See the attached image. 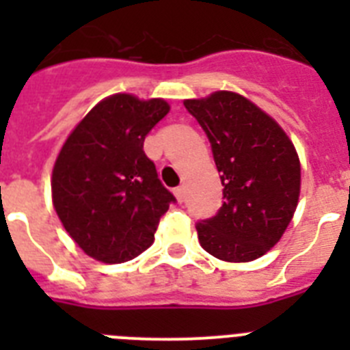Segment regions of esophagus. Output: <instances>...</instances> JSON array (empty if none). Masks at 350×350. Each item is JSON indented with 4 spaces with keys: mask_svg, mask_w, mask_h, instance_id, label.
I'll return each instance as SVG.
<instances>
[{
    "mask_svg": "<svg viewBox=\"0 0 350 350\" xmlns=\"http://www.w3.org/2000/svg\"><path fill=\"white\" fill-rule=\"evenodd\" d=\"M173 194H175V198H177V202L178 203H182L185 200V191H184V187H177V189H173Z\"/></svg>",
    "mask_w": 350,
    "mask_h": 350,
    "instance_id": "34e87169",
    "label": "esophagus"
}]
</instances>
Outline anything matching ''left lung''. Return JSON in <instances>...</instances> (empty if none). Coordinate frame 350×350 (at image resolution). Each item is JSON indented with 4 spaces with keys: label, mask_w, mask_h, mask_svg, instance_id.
<instances>
[{
    "label": "left lung",
    "mask_w": 350,
    "mask_h": 350,
    "mask_svg": "<svg viewBox=\"0 0 350 350\" xmlns=\"http://www.w3.org/2000/svg\"><path fill=\"white\" fill-rule=\"evenodd\" d=\"M212 144L226 202L196 226L200 245L213 258L249 262L277 245L295 215L301 165L295 145L273 117L233 91L184 100Z\"/></svg>",
    "instance_id": "8db88e82"
}]
</instances>
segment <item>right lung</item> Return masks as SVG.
<instances>
[{
	"label": "right lung",
	"instance_id": "add662e5",
	"mask_svg": "<svg viewBox=\"0 0 350 350\" xmlns=\"http://www.w3.org/2000/svg\"><path fill=\"white\" fill-rule=\"evenodd\" d=\"M170 112L163 98L107 96L71 129L52 168V205L80 249L116 265L152 245L175 202L144 152L147 133Z\"/></svg>",
	"mask_w": 350,
	"mask_h": 350
}]
</instances>
